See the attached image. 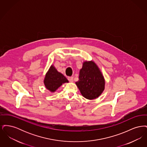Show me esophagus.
Wrapping results in <instances>:
<instances>
[{
  "mask_svg": "<svg viewBox=\"0 0 147 147\" xmlns=\"http://www.w3.org/2000/svg\"><path fill=\"white\" fill-rule=\"evenodd\" d=\"M68 80L70 82H73V77H68Z\"/></svg>",
  "mask_w": 147,
  "mask_h": 147,
  "instance_id": "34e87169",
  "label": "esophagus"
}]
</instances>
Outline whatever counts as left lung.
<instances>
[{
	"label": "left lung",
	"mask_w": 147,
	"mask_h": 147,
	"mask_svg": "<svg viewBox=\"0 0 147 147\" xmlns=\"http://www.w3.org/2000/svg\"><path fill=\"white\" fill-rule=\"evenodd\" d=\"M76 84L82 95L89 100L98 98L105 88L104 77L96 64L92 61L83 63Z\"/></svg>",
	"instance_id": "obj_1"
}]
</instances>
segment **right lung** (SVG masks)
<instances>
[{"label":"right lung","mask_w":147,"mask_h":147,"mask_svg":"<svg viewBox=\"0 0 147 147\" xmlns=\"http://www.w3.org/2000/svg\"><path fill=\"white\" fill-rule=\"evenodd\" d=\"M64 83H68L67 79L58 72L53 65H51L44 80L46 88L50 91L54 92Z\"/></svg>","instance_id":"obj_1"}]
</instances>
